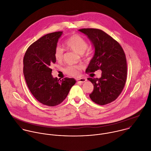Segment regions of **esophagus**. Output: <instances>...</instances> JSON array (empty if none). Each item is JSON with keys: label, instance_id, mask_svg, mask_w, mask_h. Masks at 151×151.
<instances>
[{"label": "esophagus", "instance_id": "1", "mask_svg": "<svg viewBox=\"0 0 151 151\" xmlns=\"http://www.w3.org/2000/svg\"><path fill=\"white\" fill-rule=\"evenodd\" d=\"M87 80L85 79V78H81V79H77V81L79 82H81V83H84Z\"/></svg>", "mask_w": 151, "mask_h": 151}]
</instances>
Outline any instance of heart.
<instances>
[{
	"label": "heart",
	"mask_w": 151,
	"mask_h": 151,
	"mask_svg": "<svg viewBox=\"0 0 151 151\" xmlns=\"http://www.w3.org/2000/svg\"><path fill=\"white\" fill-rule=\"evenodd\" d=\"M66 46L74 52L82 54L83 53L88 47L87 41L81 35L78 34H74L70 36L65 42ZM64 50L63 48L58 45L56 47L54 52V56L55 59L60 62L63 58ZM82 69V66L80 65L78 66H68L65 68V72L69 76L73 77H78L81 74V70Z\"/></svg>",
	"instance_id": "1"
}]
</instances>
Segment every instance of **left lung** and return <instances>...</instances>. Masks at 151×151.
<instances>
[{"label":"left lung","mask_w":151,"mask_h":151,"mask_svg":"<svg viewBox=\"0 0 151 151\" xmlns=\"http://www.w3.org/2000/svg\"><path fill=\"white\" fill-rule=\"evenodd\" d=\"M95 48V53L86 72L100 69V78H88L93 85L89 95L95 103L104 105L117 99L122 92L127 81V63L125 52L120 44L111 36L98 29H81Z\"/></svg>","instance_id":"8db88e82"}]
</instances>
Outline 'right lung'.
Masks as SVG:
<instances>
[{
	"label": "right lung",
	"mask_w": 151,
	"mask_h": 151,
	"mask_svg": "<svg viewBox=\"0 0 151 151\" xmlns=\"http://www.w3.org/2000/svg\"><path fill=\"white\" fill-rule=\"evenodd\" d=\"M63 32L48 33L33 43L23 58V74L27 87L41 104L54 106L62 103L76 83L73 78H53L50 66L56 62L54 52Z\"/></svg>",
	"instance_id": "add662e5"
}]
</instances>
